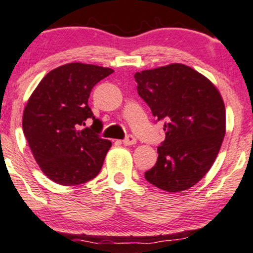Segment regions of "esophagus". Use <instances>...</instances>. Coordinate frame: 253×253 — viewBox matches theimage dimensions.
Returning <instances> with one entry per match:
<instances>
[{
  "mask_svg": "<svg viewBox=\"0 0 253 253\" xmlns=\"http://www.w3.org/2000/svg\"><path fill=\"white\" fill-rule=\"evenodd\" d=\"M122 143H124L125 145H133V144L137 143V139H135L132 134H128L126 138H125Z\"/></svg>",
  "mask_w": 253,
  "mask_h": 253,
  "instance_id": "esophagus-1",
  "label": "esophagus"
}]
</instances>
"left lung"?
<instances>
[{
    "instance_id": "1",
    "label": "left lung",
    "mask_w": 253,
    "mask_h": 253,
    "mask_svg": "<svg viewBox=\"0 0 253 253\" xmlns=\"http://www.w3.org/2000/svg\"><path fill=\"white\" fill-rule=\"evenodd\" d=\"M134 78L138 93L166 131L145 179L167 192L188 190L220 151L226 134L223 99L208 78L181 63L137 72Z\"/></svg>"
}]
</instances>
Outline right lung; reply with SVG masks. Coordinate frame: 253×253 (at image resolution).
<instances>
[{"label": "right lung", "mask_w": 253, "mask_h": 253, "mask_svg": "<svg viewBox=\"0 0 253 253\" xmlns=\"http://www.w3.org/2000/svg\"><path fill=\"white\" fill-rule=\"evenodd\" d=\"M113 72L67 63L49 72L30 97L24 134L42 171L56 184L80 185L98 175L112 143L99 135L103 125L87 101L93 86ZM90 118L91 127L83 129Z\"/></svg>", "instance_id": "right-lung-1"}]
</instances>
